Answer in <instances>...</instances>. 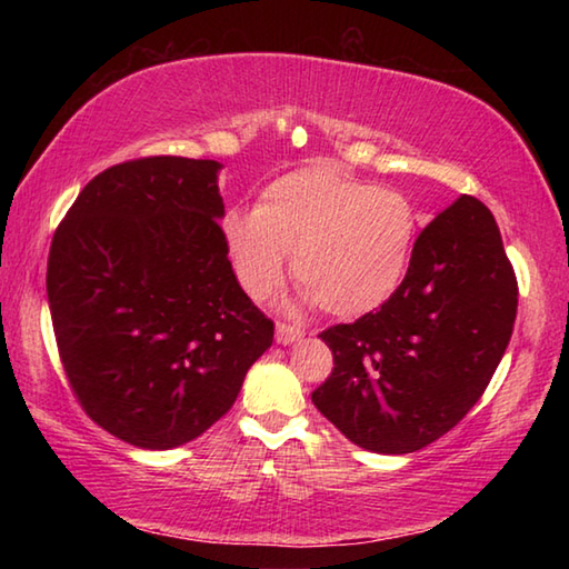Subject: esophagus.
I'll use <instances>...</instances> for the list:
<instances>
[{
  "label": "esophagus",
  "mask_w": 569,
  "mask_h": 569,
  "mask_svg": "<svg viewBox=\"0 0 569 569\" xmlns=\"http://www.w3.org/2000/svg\"><path fill=\"white\" fill-rule=\"evenodd\" d=\"M303 336V331L298 329V326H293V323H286V321H281L276 326V341L278 343H293V341H298Z\"/></svg>",
  "instance_id": "esophagus-1"
}]
</instances>
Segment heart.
Wrapping results in <instances>:
<instances>
[{
    "label": "heart",
    "instance_id": "1",
    "mask_svg": "<svg viewBox=\"0 0 569 569\" xmlns=\"http://www.w3.org/2000/svg\"><path fill=\"white\" fill-rule=\"evenodd\" d=\"M417 236L407 196L323 162L276 178L256 210L223 220L228 258L250 298L271 296L293 256L303 298L333 319L379 311L403 283Z\"/></svg>",
    "mask_w": 569,
    "mask_h": 569
}]
</instances>
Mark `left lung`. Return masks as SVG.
I'll return each mask as SVG.
<instances>
[{
    "label": "left lung",
    "mask_w": 569,
    "mask_h": 569,
    "mask_svg": "<svg viewBox=\"0 0 569 569\" xmlns=\"http://www.w3.org/2000/svg\"><path fill=\"white\" fill-rule=\"evenodd\" d=\"M517 296L495 216L459 196L421 230L403 283L379 311L321 331L333 369L311 393L316 409L369 451L423 449L492 381Z\"/></svg>",
    "instance_id": "8db88e82"
}]
</instances>
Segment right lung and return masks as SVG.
I'll list each match as a JSON object with an SVG mask.
<instances>
[{
	"label": "right lung",
	"instance_id": "right-lung-1",
	"mask_svg": "<svg viewBox=\"0 0 569 569\" xmlns=\"http://www.w3.org/2000/svg\"><path fill=\"white\" fill-rule=\"evenodd\" d=\"M216 160L152 156L94 176L47 258L57 351L112 437L172 449L233 407L273 321L240 288Z\"/></svg>",
	"mask_w": 569,
	"mask_h": 569
}]
</instances>
